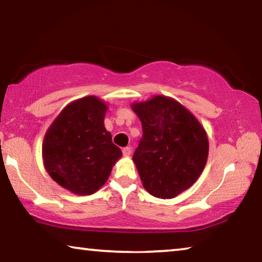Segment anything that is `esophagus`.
I'll list each match as a JSON object with an SVG mask.
<instances>
[{
  "label": "esophagus",
  "instance_id": "1",
  "mask_svg": "<svg viewBox=\"0 0 262 262\" xmlns=\"http://www.w3.org/2000/svg\"><path fill=\"white\" fill-rule=\"evenodd\" d=\"M122 154L125 155L126 157L130 156V154H132V149H130V147H126V148H123V149H122Z\"/></svg>",
  "mask_w": 262,
  "mask_h": 262
}]
</instances>
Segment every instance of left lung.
<instances>
[{"mask_svg":"<svg viewBox=\"0 0 262 262\" xmlns=\"http://www.w3.org/2000/svg\"><path fill=\"white\" fill-rule=\"evenodd\" d=\"M132 110L143 130L133 156L142 185L156 198H176L206 166L209 142L205 128L184 105L166 96L133 103Z\"/></svg>","mask_w":262,"mask_h":262,"instance_id":"obj_1","label":"left lung"}]
</instances>
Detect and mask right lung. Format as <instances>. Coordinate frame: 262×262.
Returning a JSON list of instances; mask_svg holds the SVG:
<instances>
[{"label": "right lung", "mask_w": 262, "mask_h": 262, "mask_svg": "<svg viewBox=\"0 0 262 262\" xmlns=\"http://www.w3.org/2000/svg\"><path fill=\"white\" fill-rule=\"evenodd\" d=\"M107 104L96 96L74 100L61 111L42 142L43 166L61 187L90 195L107 181L122 152L106 130Z\"/></svg>", "instance_id": "right-lung-1"}]
</instances>
